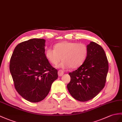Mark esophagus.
Listing matches in <instances>:
<instances>
[{
	"instance_id": "esophagus-1",
	"label": "esophagus",
	"mask_w": 122,
	"mask_h": 122,
	"mask_svg": "<svg viewBox=\"0 0 122 122\" xmlns=\"http://www.w3.org/2000/svg\"><path fill=\"white\" fill-rule=\"evenodd\" d=\"M58 75L59 76H62L63 75V74H64V72L62 70H59V71H58Z\"/></svg>"
}]
</instances>
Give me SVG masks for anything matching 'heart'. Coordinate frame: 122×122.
I'll list each match as a JSON object with an SVG mask.
<instances>
[{"mask_svg":"<svg viewBox=\"0 0 122 122\" xmlns=\"http://www.w3.org/2000/svg\"><path fill=\"white\" fill-rule=\"evenodd\" d=\"M88 55V48L83 43L63 41L56 44L54 49L48 48L45 51L46 58L51 64L57 65L63 60L58 67L66 69H76L85 61Z\"/></svg>","mask_w":122,"mask_h":122,"instance_id":"heart-1","label":"heart"}]
</instances>
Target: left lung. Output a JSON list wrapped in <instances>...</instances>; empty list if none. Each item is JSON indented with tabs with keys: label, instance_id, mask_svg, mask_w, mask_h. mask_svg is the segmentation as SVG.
Masks as SVG:
<instances>
[{
	"label": "left lung",
	"instance_id": "1",
	"mask_svg": "<svg viewBox=\"0 0 122 122\" xmlns=\"http://www.w3.org/2000/svg\"><path fill=\"white\" fill-rule=\"evenodd\" d=\"M88 55L78 69L69 73L67 89L76 100L85 102L95 97L105 86L109 70L108 61L101 46L91 41L87 46Z\"/></svg>",
	"mask_w": 122,
	"mask_h": 122
}]
</instances>
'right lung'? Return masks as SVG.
<instances>
[{"label":"right lung","mask_w":122,"mask_h":122,"mask_svg":"<svg viewBox=\"0 0 122 122\" xmlns=\"http://www.w3.org/2000/svg\"><path fill=\"white\" fill-rule=\"evenodd\" d=\"M44 39L33 38L22 42L14 49L10 71L16 90L25 100L38 102L49 92L58 78V71L45 56Z\"/></svg>","instance_id":"1"}]
</instances>
